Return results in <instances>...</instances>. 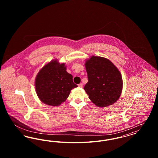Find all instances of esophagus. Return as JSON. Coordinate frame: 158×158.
<instances>
[{
  "label": "esophagus",
  "mask_w": 158,
  "mask_h": 158,
  "mask_svg": "<svg viewBox=\"0 0 158 158\" xmlns=\"http://www.w3.org/2000/svg\"><path fill=\"white\" fill-rule=\"evenodd\" d=\"M78 87H79V88H82V87H83L82 83H80V84H79V85H78Z\"/></svg>",
  "instance_id": "esophagus-1"
}]
</instances>
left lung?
Returning a JSON list of instances; mask_svg holds the SVG:
<instances>
[{"label": "left lung", "mask_w": 158, "mask_h": 158, "mask_svg": "<svg viewBox=\"0 0 158 158\" xmlns=\"http://www.w3.org/2000/svg\"><path fill=\"white\" fill-rule=\"evenodd\" d=\"M88 82L84 90L99 107L115 103L120 97L123 79L120 72L108 59L92 56L85 62Z\"/></svg>", "instance_id": "left-lung-1"}]
</instances>
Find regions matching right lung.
Masks as SVG:
<instances>
[{
	"mask_svg": "<svg viewBox=\"0 0 158 158\" xmlns=\"http://www.w3.org/2000/svg\"><path fill=\"white\" fill-rule=\"evenodd\" d=\"M35 86L38 97L43 103L58 106L66 100L71 90L77 85L73 82L72 75L67 72L65 63L53 60L39 71Z\"/></svg>",
	"mask_w": 158,
	"mask_h": 158,
	"instance_id": "obj_1",
	"label": "right lung"
}]
</instances>
